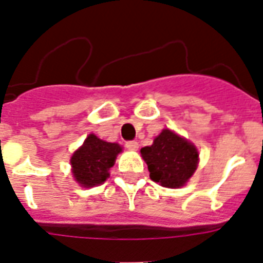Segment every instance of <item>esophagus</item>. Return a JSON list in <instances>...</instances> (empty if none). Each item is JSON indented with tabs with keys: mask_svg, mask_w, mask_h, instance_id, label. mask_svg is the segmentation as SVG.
Masks as SVG:
<instances>
[{
	"mask_svg": "<svg viewBox=\"0 0 263 263\" xmlns=\"http://www.w3.org/2000/svg\"><path fill=\"white\" fill-rule=\"evenodd\" d=\"M125 146H126L129 150H134V152H136V150H138L139 145H138V142H136V141H129V142L125 143Z\"/></svg>",
	"mask_w": 263,
	"mask_h": 263,
	"instance_id": "1",
	"label": "esophagus"
}]
</instances>
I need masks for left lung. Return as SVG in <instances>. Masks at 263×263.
Returning <instances> with one entry per match:
<instances>
[{
    "label": "left lung",
    "instance_id": "obj_1",
    "mask_svg": "<svg viewBox=\"0 0 263 263\" xmlns=\"http://www.w3.org/2000/svg\"><path fill=\"white\" fill-rule=\"evenodd\" d=\"M141 155L147 164L150 179L167 188L185 185L199 163L196 146L170 129L162 130L152 146L141 148Z\"/></svg>",
    "mask_w": 263,
    "mask_h": 263
}]
</instances>
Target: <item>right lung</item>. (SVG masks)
Listing matches in <instances>:
<instances>
[{
	"label": "right lung",
	"instance_id": "obj_1",
	"mask_svg": "<svg viewBox=\"0 0 263 263\" xmlns=\"http://www.w3.org/2000/svg\"><path fill=\"white\" fill-rule=\"evenodd\" d=\"M122 152L118 143L106 142L89 134L84 143L71 157L72 175L81 187L90 188L103 184L109 178V170Z\"/></svg>",
	"mask_w": 263,
	"mask_h": 263
}]
</instances>
